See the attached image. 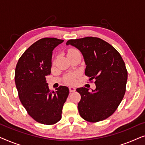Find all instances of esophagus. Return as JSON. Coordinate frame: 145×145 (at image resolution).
I'll return each mask as SVG.
<instances>
[{
    "mask_svg": "<svg viewBox=\"0 0 145 145\" xmlns=\"http://www.w3.org/2000/svg\"><path fill=\"white\" fill-rule=\"evenodd\" d=\"M75 90H76V88L74 86H69V91H70V92H73Z\"/></svg>",
    "mask_w": 145,
    "mask_h": 145,
    "instance_id": "1",
    "label": "esophagus"
}]
</instances>
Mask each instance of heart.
<instances>
[{
	"label": "heart",
	"mask_w": 145,
	"mask_h": 145,
	"mask_svg": "<svg viewBox=\"0 0 145 145\" xmlns=\"http://www.w3.org/2000/svg\"><path fill=\"white\" fill-rule=\"evenodd\" d=\"M76 51H78L76 50V49H70V50H69L68 53H74V52H76ZM68 53H67V54H68ZM76 77H77V74H74V73H73V74H68L65 78V82L67 83V84H74V82H75V78H76Z\"/></svg>",
	"instance_id": "b5f03b06"
}]
</instances>
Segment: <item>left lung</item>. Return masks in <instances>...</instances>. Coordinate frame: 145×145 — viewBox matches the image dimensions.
<instances>
[{
	"mask_svg": "<svg viewBox=\"0 0 145 145\" xmlns=\"http://www.w3.org/2000/svg\"><path fill=\"white\" fill-rule=\"evenodd\" d=\"M67 45L76 47L82 53L89 80H95L96 89H76L81 96L78 110L82 118L89 122L104 120L114 114L125 93L127 71L118 51L98 37L70 39Z\"/></svg>",
	"mask_w": 145,
	"mask_h": 145,
	"instance_id": "left-lung-1",
	"label": "left lung"
}]
</instances>
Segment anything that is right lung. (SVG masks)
<instances>
[{"instance_id": "1", "label": "right lung", "mask_w": 145, "mask_h": 145, "mask_svg": "<svg viewBox=\"0 0 145 145\" xmlns=\"http://www.w3.org/2000/svg\"><path fill=\"white\" fill-rule=\"evenodd\" d=\"M62 39L45 37L33 43L19 59L15 69V84L20 100L37 122L56 123L61 119L69 88L60 86L50 92L46 76L51 74L53 51Z\"/></svg>"}]
</instances>
